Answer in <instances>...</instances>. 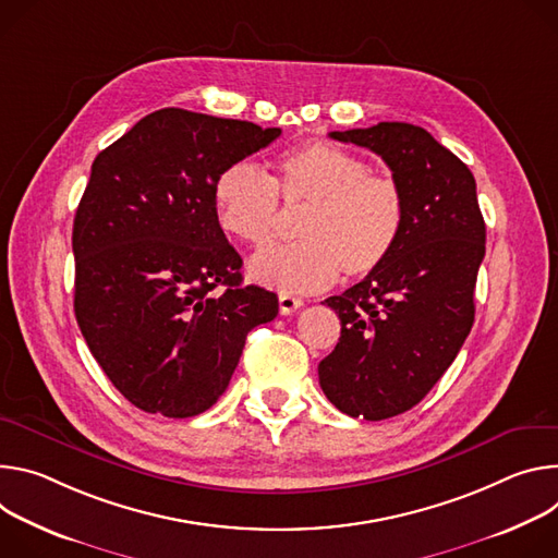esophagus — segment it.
<instances>
[{"mask_svg": "<svg viewBox=\"0 0 558 558\" xmlns=\"http://www.w3.org/2000/svg\"><path fill=\"white\" fill-rule=\"evenodd\" d=\"M301 305H303V299H299L294 294H286V292L279 294V313L281 315H292L299 311Z\"/></svg>", "mask_w": 558, "mask_h": 558, "instance_id": "obj_1", "label": "esophagus"}]
</instances>
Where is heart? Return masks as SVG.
Returning a JSON list of instances; mask_svg holds the SVG:
<instances>
[{"instance_id":"obj_1","label":"heart","mask_w":558,"mask_h":558,"mask_svg":"<svg viewBox=\"0 0 558 558\" xmlns=\"http://www.w3.org/2000/svg\"><path fill=\"white\" fill-rule=\"evenodd\" d=\"M279 199L286 208H305L296 228L301 243L257 255L251 277L286 294L326 290L341 270L350 279L377 272L405 228L401 185L328 142L281 153L272 177L251 161H236L215 179L219 228L251 247H266L277 236Z\"/></svg>"}]
</instances>
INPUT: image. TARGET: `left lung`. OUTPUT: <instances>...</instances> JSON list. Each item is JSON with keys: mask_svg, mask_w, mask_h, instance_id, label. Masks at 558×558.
<instances>
[{"mask_svg": "<svg viewBox=\"0 0 558 558\" xmlns=\"http://www.w3.org/2000/svg\"><path fill=\"white\" fill-rule=\"evenodd\" d=\"M330 137L377 153L405 195L395 255L324 301L341 337L319 363L322 390L341 412L381 421L435 388L470 335L485 221L470 168L427 131L381 121Z\"/></svg>", "mask_w": 558, "mask_h": 558, "instance_id": "1", "label": "left lung"}]
</instances>
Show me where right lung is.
<instances>
[{"label": "right lung", "mask_w": 558, "mask_h": 558, "mask_svg": "<svg viewBox=\"0 0 558 558\" xmlns=\"http://www.w3.org/2000/svg\"><path fill=\"white\" fill-rule=\"evenodd\" d=\"M281 135L253 121L161 108L101 150L73 226L75 317L112 386L168 418L226 392L277 294L241 283L213 210L215 179Z\"/></svg>", "instance_id": "1"}]
</instances>
